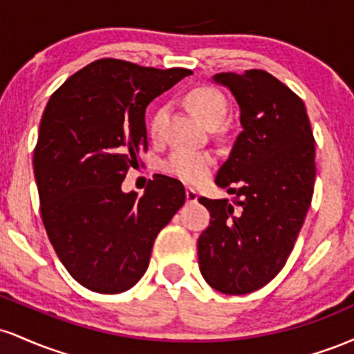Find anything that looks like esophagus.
Returning a JSON list of instances; mask_svg holds the SVG:
<instances>
[{
    "instance_id": "obj_1",
    "label": "esophagus",
    "mask_w": 354,
    "mask_h": 354,
    "mask_svg": "<svg viewBox=\"0 0 354 354\" xmlns=\"http://www.w3.org/2000/svg\"><path fill=\"white\" fill-rule=\"evenodd\" d=\"M196 200H198V191L193 188H186V201L196 203Z\"/></svg>"
}]
</instances>
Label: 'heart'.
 Returning a JSON list of instances; mask_svg holds the SVG:
<instances>
[{"label":"heart","mask_w":354,"mask_h":354,"mask_svg":"<svg viewBox=\"0 0 354 354\" xmlns=\"http://www.w3.org/2000/svg\"><path fill=\"white\" fill-rule=\"evenodd\" d=\"M188 103L194 111V115L200 118L206 126H209V128L221 124L226 115H228V101H226L225 95L218 91L216 88H194L193 91H189ZM165 118L166 109H156V113L151 118V124H149L153 136L161 135ZM211 166H213V158L208 153L191 151V149H176V151H173L166 158L163 168L166 173L180 178L183 181L198 183L208 176Z\"/></svg>","instance_id":"1"}]
</instances>
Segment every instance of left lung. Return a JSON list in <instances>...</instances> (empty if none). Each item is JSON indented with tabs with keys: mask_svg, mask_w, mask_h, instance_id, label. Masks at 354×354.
Returning a JSON list of instances; mask_svg holds the SVG:
<instances>
[{
	"mask_svg": "<svg viewBox=\"0 0 354 354\" xmlns=\"http://www.w3.org/2000/svg\"><path fill=\"white\" fill-rule=\"evenodd\" d=\"M239 106L243 131L216 174L233 201L200 203L209 226L198 239L203 278L225 295H246L281 271L310 209L315 138L299 96L263 70L218 73Z\"/></svg>",
	"mask_w": 354,
	"mask_h": 354,
	"instance_id": "1",
	"label": "left lung"
}]
</instances>
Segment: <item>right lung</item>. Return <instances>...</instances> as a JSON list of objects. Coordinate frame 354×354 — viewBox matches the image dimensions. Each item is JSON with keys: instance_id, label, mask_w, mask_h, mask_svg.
Instances as JSON below:
<instances>
[{"instance_id": "obj_1", "label": "right lung", "mask_w": 354, "mask_h": 354, "mask_svg": "<svg viewBox=\"0 0 354 354\" xmlns=\"http://www.w3.org/2000/svg\"><path fill=\"white\" fill-rule=\"evenodd\" d=\"M189 75L98 59L48 101L33 158L43 225L68 273L88 290L135 286L158 233L185 205V186L169 176H154L140 198L121 183L148 148V104Z\"/></svg>"}]
</instances>
